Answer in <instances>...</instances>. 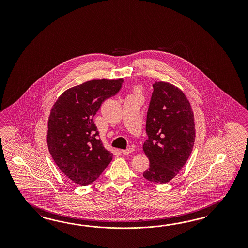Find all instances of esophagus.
<instances>
[{"label": "esophagus", "mask_w": 248, "mask_h": 248, "mask_svg": "<svg viewBox=\"0 0 248 248\" xmlns=\"http://www.w3.org/2000/svg\"><path fill=\"white\" fill-rule=\"evenodd\" d=\"M134 148H132V147H130V148H128L126 150H122V153L124 154V155H129V154H131V153H133L134 152Z\"/></svg>", "instance_id": "1"}]
</instances>
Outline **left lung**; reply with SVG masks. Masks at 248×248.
Listing matches in <instances>:
<instances>
[{
	"label": "left lung",
	"instance_id": "8db88e82",
	"mask_svg": "<svg viewBox=\"0 0 248 248\" xmlns=\"http://www.w3.org/2000/svg\"><path fill=\"white\" fill-rule=\"evenodd\" d=\"M146 118L148 140L143 150L149 159L147 180L165 184L186 165L195 141V115L187 97L177 86L155 82Z\"/></svg>",
	"mask_w": 248,
	"mask_h": 248
}]
</instances>
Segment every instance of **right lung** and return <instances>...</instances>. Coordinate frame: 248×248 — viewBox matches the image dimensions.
Returning <instances> with one entry per match:
<instances>
[{"instance_id":"right-lung-1","label":"right lung","mask_w":248,"mask_h":248,"mask_svg":"<svg viewBox=\"0 0 248 248\" xmlns=\"http://www.w3.org/2000/svg\"><path fill=\"white\" fill-rule=\"evenodd\" d=\"M123 83V78L85 82L64 91L51 109L48 149L61 171L75 184L87 186L96 180L113 160V153L97 138L93 116Z\"/></svg>"}]
</instances>
